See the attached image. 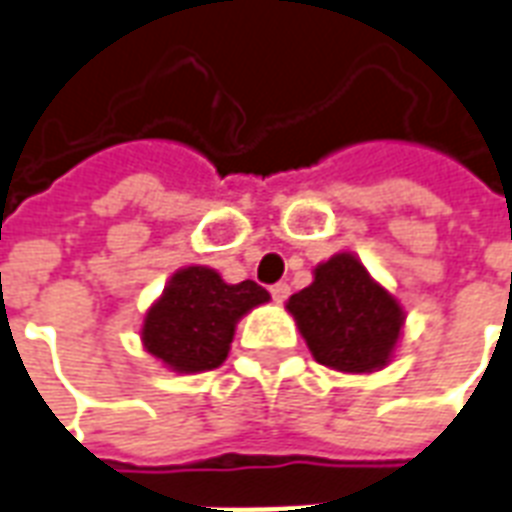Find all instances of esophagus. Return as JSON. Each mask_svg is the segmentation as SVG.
<instances>
[{
  "instance_id": "1",
  "label": "esophagus",
  "mask_w": 512,
  "mask_h": 512,
  "mask_svg": "<svg viewBox=\"0 0 512 512\" xmlns=\"http://www.w3.org/2000/svg\"><path fill=\"white\" fill-rule=\"evenodd\" d=\"M270 294L278 305H283V302L288 299V294H291V288H288V283H275V286L270 288Z\"/></svg>"
}]
</instances>
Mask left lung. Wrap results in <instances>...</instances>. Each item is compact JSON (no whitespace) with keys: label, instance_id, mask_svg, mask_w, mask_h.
Here are the masks:
<instances>
[{"label":"left lung","instance_id":"8db88e82","mask_svg":"<svg viewBox=\"0 0 512 512\" xmlns=\"http://www.w3.org/2000/svg\"><path fill=\"white\" fill-rule=\"evenodd\" d=\"M313 359L351 375H370L394 359L405 310L353 253H334L313 283L286 302Z\"/></svg>","mask_w":512,"mask_h":512}]
</instances>
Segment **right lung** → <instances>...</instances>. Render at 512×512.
Here are the masks:
<instances>
[{
  "label": "right lung",
  "mask_w": 512,
  "mask_h": 512,
  "mask_svg": "<svg viewBox=\"0 0 512 512\" xmlns=\"http://www.w3.org/2000/svg\"><path fill=\"white\" fill-rule=\"evenodd\" d=\"M270 302L253 283H226L202 264L178 270L142 318V348L167 370L197 375L221 367L242 315Z\"/></svg>",
  "instance_id": "1"
}]
</instances>
